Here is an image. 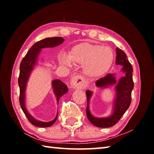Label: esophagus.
<instances>
[{
  "instance_id": "34e87169",
  "label": "esophagus",
  "mask_w": 154,
  "mask_h": 154,
  "mask_svg": "<svg viewBox=\"0 0 154 154\" xmlns=\"http://www.w3.org/2000/svg\"><path fill=\"white\" fill-rule=\"evenodd\" d=\"M85 84L83 77L79 75H75L71 81V86L74 89H82L85 86Z\"/></svg>"
}]
</instances>
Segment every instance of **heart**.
Returning <instances> with one entry per match:
<instances>
[{
	"label": "heart",
	"mask_w": 154,
	"mask_h": 154,
	"mask_svg": "<svg viewBox=\"0 0 154 154\" xmlns=\"http://www.w3.org/2000/svg\"><path fill=\"white\" fill-rule=\"evenodd\" d=\"M114 55L112 49L100 44L82 42L73 45L66 55H60L59 63L61 65L70 66L83 65L84 73L93 79L105 75L112 67Z\"/></svg>",
	"instance_id": "heart-1"
}]
</instances>
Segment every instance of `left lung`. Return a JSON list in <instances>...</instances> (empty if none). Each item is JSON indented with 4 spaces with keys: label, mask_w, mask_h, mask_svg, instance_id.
Returning <instances> with one entry per match:
<instances>
[{
    "label": "left lung",
    "mask_w": 154,
    "mask_h": 154,
    "mask_svg": "<svg viewBox=\"0 0 154 154\" xmlns=\"http://www.w3.org/2000/svg\"><path fill=\"white\" fill-rule=\"evenodd\" d=\"M116 64L123 66L122 72L125 76L121 77L115 86L116 92V99L114 100V110L112 115L107 118H95L91 114L89 104L92 92L86 91L87 99V106L86 113L88 119L93 125L99 128H109L119 122L124 114L128 109L132 100V91L134 89V82L132 79L133 68L130 63L124 52L120 48H116ZM116 80L112 74H107L105 77L100 78L96 81V85L99 87H105L116 84Z\"/></svg>",
    "instance_id": "8db88e82"
}]
</instances>
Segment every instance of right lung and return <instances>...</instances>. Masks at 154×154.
Masks as SVG:
<instances>
[{
    "instance_id": "1",
    "label": "right lung",
    "mask_w": 154,
    "mask_h": 154,
    "mask_svg": "<svg viewBox=\"0 0 154 154\" xmlns=\"http://www.w3.org/2000/svg\"><path fill=\"white\" fill-rule=\"evenodd\" d=\"M64 41V39L61 37H54L47 38L44 40L37 42L36 43L32 45V48L27 52L25 57L20 65V74L18 77V85L20 87V97L19 102L22 110L26 116L28 120L30 121L31 124L38 127H50L55 123L57 120L58 112L55 119L48 122H41L35 120L32 117L26 108L25 105V91L26 87L27 81L30 77L31 71L33 69L34 65L37 62L38 55L42 48H54L61 44ZM52 87H53L54 92L57 97V103L61 97L66 93L68 91V88L66 85L59 79H55L52 81Z\"/></svg>"
}]
</instances>
